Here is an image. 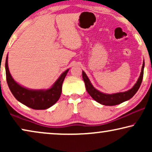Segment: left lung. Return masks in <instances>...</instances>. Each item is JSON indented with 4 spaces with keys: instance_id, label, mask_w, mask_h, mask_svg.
Wrapping results in <instances>:
<instances>
[{
    "instance_id": "obj_1",
    "label": "left lung",
    "mask_w": 152,
    "mask_h": 152,
    "mask_svg": "<svg viewBox=\"0 0 152 152\" xmlns=\"http://www.w3.org/2000/svg\"><path fill=\"white\" fill-rule=\"evenodd\" d=\"M144 67L145 61H143L140 77H139L137 82L133 86V88L127 91H125V92L113 93V94H107V93H102L93 87L84 71H82V77L85 83V86H86L87 92L93 97V99H95V101L101 104L106 106H114L119 104H121L126 100H129L136 94L139 88H140L141 83H142L143 73H144Z\"/></svg>"
}]
</instances>
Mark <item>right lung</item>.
Segmentation results:
<instances>
[{
  "instance_id": "1",
  "label": "right lung",
  "mask_w": 152,
  "mask_h": 152,
  "mask_svg": "<svg viewBox=\"0 0 152 152\" xmlns=\"http://www.w3.org/2000/svg\"><path fill=\"white\" fill-rule=\"evenodd\" d=\"M69 69L62 73L51 88L41 90H32L20 86L10 74L7 63V56L5 61L6 80L8 86L14 97L20 103L33 109H47L58 101L62 90V84Z\"/></svg>"
}]
</instances>
